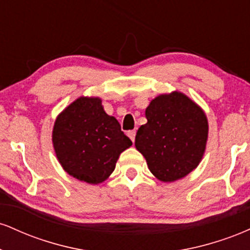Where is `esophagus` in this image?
Wrapping results in <instances>:
<instances>
[{"label":"esophagus","mask_w":250,"mask_h":250,"mask_svg":"<svg viewBox=\"0 0 250 250\" xmlns=\"http://www.w3.org/2000/svg\"><path fill=\"white\" fill-rule=\"evenodd\" d=\"M128 136L130 137L131 141H135V136H136V130H129L128 131Z\"/></svg>","instance_id":"obj_1"}]
</instances>
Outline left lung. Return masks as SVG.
Instances as JSON below:
<instances>
[{
    "mask_svg": "<svg viewBox=\"0 0 250 250\" xmlns=\"http://www.w3.org/2000/svg\"><path fill=\"white\" fill-rule=\"evenodd\" d=\"M148 122L135 137V147L149 170L163 182L182 179L199 166L206 149L205 113L183 94L160 95L146 109Z\"/></svg>",
    "mask_w": 250,
    "mask_h": 250,
    "instance_id": "obj_1",
    "label": "left lung"
}]
</instances>
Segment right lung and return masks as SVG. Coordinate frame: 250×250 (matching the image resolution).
Listing matches in <instances>:
<instances>
[{
    "label": "right lung",
    "mask_w": 250,
    "mask_h": 250,
    "mask_svg": "<svg viewBox=\"0 0 250 250\" xmlns=\"http://www.w3.org/2000/svg\"><path fill=\"white\" fill-rule=\"evenodd\" d=\"M55 153L63 169L80 181L97 185L114 171L131 141L99 97H80L60 114L53 130Z\"/></svg>",
    "instance_id": "add662e5"
}]
</instances>
